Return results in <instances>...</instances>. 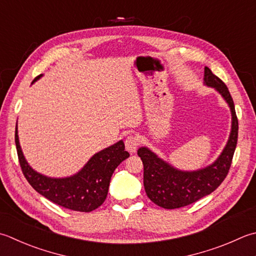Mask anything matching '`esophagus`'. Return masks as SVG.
<instances>
[{
	"mask_svg": "<svg viewBox=\"0 0 256 256\" xmlns=\"http://www.w3.org/2000/svg\"><path fill=\"white\" fill-rule=\"evenodd\" d=\"M138 145H140L138 136H135V135H128V136L125 138V148H126L128 152L134 153L136 151Z\"/></svg>",
	"mask_w": 256,
	"mask_h": 256,
	"instance_id": "1",
	"label": "esophagus"
}]
</instances>
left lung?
Listing matches in <instances>:
<instances>
[{"label":"left lung","instance_id":"left-lung-1","mask_svg":"<svg viewBox=\"0 0 256 256\" xmlns=\"http://www.w3.org/2000/svg\"><path fill=\"white\" fill-rule=\"evenodd\" d=\"M204 84L214 88L228 104L232 114V128L228 141L216 161L198 171H181L163 161L148 148L138 150L144 166V188L148 198L163 208L186 206L215 191L226 178L238 143V121L228 88L221 78L204 68Z\"/></svg>","mask_w":256,"mask_h":256}]
</instances>
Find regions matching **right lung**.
Returning a JSON list of instances; mask_svg holds the SVG:
<instances>
[{
    "label": "right lung",
    "instance_id": "obj_1",
    "mask_svg": "<svg viewBox=\"0 0 256 256\" xmlns=\"http://www.w3.org/2000/svg\"><path fill=\"white\" fill-rule=\"evenodd\" d=\"M35 78L36 81L40 78ZM15 144L22 172L31 186L50 201L78 212H91L101 206L108 196L112 174L120 163L130 156L123 141L94 154L78 173L70 178H53L38 173L30 166L20 146L18 125Z\"/></svg>",
    "mask_w": 256,
    "mask_h": 256
}]
</instances>
